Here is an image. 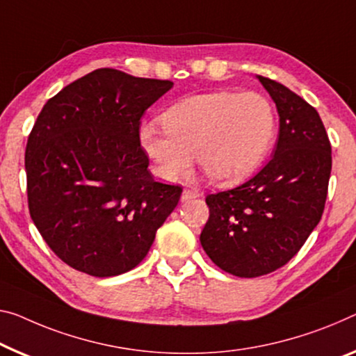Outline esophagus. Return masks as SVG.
<instances>
[{
	"label": "esophagus",
	"instance_id": "esophagus-1",
	"mask_svg": "<svg viewBox=\"0 0 356 356\" xmlns=\"http://www.w3.org/2000/svg\"><path fill=\"white\" fill-rule=\"evenodd\" d=\"M195 197H199V193L193 189H184L183 194H181V199L183 200H191V199H195Z\"/></svg>",
	"mask_w": 356,
	"mask_h": 356
}]
</instances>
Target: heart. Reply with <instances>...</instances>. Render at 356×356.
Segmentation results:
<instances>
[{
  "mask_svg": "<svg viewBox=\"0 0 356 356\" xmlns=\"http://www.w3.org/2000/svg\"><path fill=\"white\" fill-rule=\"evenodd\" d=\"M162 122L141 124L138 140L165 181L186 177L194 154L210 181H242L262 165L277 135L275 109L258 92L189 97L168 108Z\"/></svg>",
  "mask_w": 356,
  "mask_h": 356,
  "instance_id": "1",
  "label": "heart"
}]
</instances>
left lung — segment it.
<instances>
[{
  "label": "left lung",
  "mask_w": 356,
  "mask_h": 356,
  "mask_svg": "<svg viewBox=\"0 0 356 356\" xmlns=\"http://www.w3.org/2000/svg\"><path fill=\"white\" fill-rule=\"evenodd\" d=\"M258 79L280 116L275 151L248 181L207 195L200 234L209 258L243 278L280 269L305 243L323 215L332 163L316 109L277 81Z\"/></svg>",
  "instance_id": "8db88e82"
}]
</instances>
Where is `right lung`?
I'll list each match as a JSON object with an SVG mask.
<instances>
[{"mask_svg":"<svg viewBox=\"0 0 356 356\" xmlns=\"http://www.w3.org/2000/svg\"><path fill=\"white\" fill-rule=\"evenodd\" d=\"M172 87L100 68L41 109L25 151L30 216L73 269L94 277L132 270L178 205L181 186L152 178L138 140L141 116Z\"/></svg>","mask_w":356,"mask_h":356,"instance_id":"right-lung-1","label":"right lung"}]
</instances>
